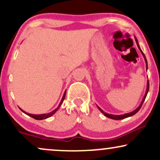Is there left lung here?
I'll use <instances>...</instances> for the list:
<instances>
[{"instance_id":"left-lung-1","label":"left lung","mask_w":160,"mask_h":160,"mask_svg":"<svg viewBox=\"0 0 160 160\" xmlns=\"http://www.w3.org/2000/svg\"><path fill=\"white\" fill-rule=\"evenodd\" d=\"M135 41H136L137 46H138V47L139 50L141 51V54H142L143 57H144V61H145V63H146V69L148 70V61H147V58H146V57H145L144 54V52H142V50H141V47H140V46H139L138 41L137 38H135ZM148 91H149V81H148V82H147V89H146V92H145V95H144V98H143V99H142V101H141V104H139V106H138V108H136V109H135V110H134L133 111L130 112V113H124V114H120V115H114V114H111V113H106V112H104V111H103V110H102V109H101V108H99L98 105H97V107H98V109H99V111H100L101 112H102V113H103V114H104V116H105V117H108V118H110V119H112V120H122V119L127 118V117H132V116L135 115V113H136L139 110L141 109V106H142V104H143V103H144V102L145 98H146V97H147V95H148Z\"/></svg>"}]
</instances>
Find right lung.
Wrapping results in <instances>:
<instances>
[{"instance_id": "obj_1", "label": "right lung", "mask_w": 160, "mask_h": 160, "mask_svg": "<svg viewBox=\"0 0 160 160\" xmlns=\"http://www.w3.org/2000/svg\"><path fill=\"white\" fill-rule=\"evenodd\" d=\"M65 95H66V91H65V92H64V95H63V96H62V98L61 102H60L59 104H58V108H56V109H55L54 111H52V112H49V113H43V114H32V113H27V112L24 111L23 110H22V109H21V108H19V109L21 110V111H22L24 113H25V114H26V115L29 116V117H32V118L35 119V120H44V119L49 118V117H52V116L53 114H54V113H56V112L57 111H58V108H60V106H61V104H62V102H63L64 99H65Z\"/></svg>"}]
</instances>
